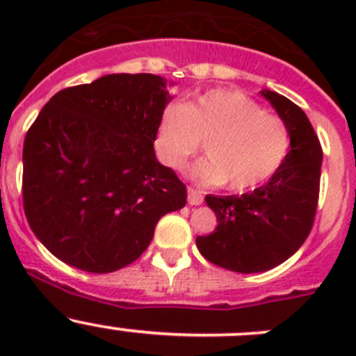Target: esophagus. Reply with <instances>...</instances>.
<instances>
[{"label": "esophagus", "mask_w": 356, "mask_h": 356, "mask_svg": "<svg viewBox=\"0 0 356 356\" xmlns=\"http://www.w3.org/2000/svg\"><path fill=\"white\" fill-rule=\"evenodd\" d=\"M188 203L189 204H201L203 203V191L196 188H188Z\"/></svg>", "instance_id": "obj_1"}]
</instances>
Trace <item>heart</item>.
<instances>
[{"label":"heart","instance_id":"b5f03b06","mask_svg":"<svg viewBox=\"0 0 356 356\" xmlns=\"http://www.w3.org/2000/svg\"><path fill=\"white\" fill-rule=\"evenodd\" d=\"M203 139L208 156L191 168L193 177L207 184L227 182L232 191H248L274 177L291 145L281 117L234 89H211L182 106L168 105L153 143L158 160L179 170Z\"/></svg>","mask_w":356,"mask_h":356}]
</instances>
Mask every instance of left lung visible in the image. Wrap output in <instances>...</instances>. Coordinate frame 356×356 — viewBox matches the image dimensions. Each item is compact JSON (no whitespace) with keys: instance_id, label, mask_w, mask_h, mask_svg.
<instances>
[{"instance_id":"1","label":"left lung","mask_w":356,"mask_h":356,"mask_svg":"<svg viewBox=\"0 0 356 356\" xmlns=\"http://www.w3.org/2000/svg\"><path fill=\"white\" fill-rule=\"evenodd\" d=\"M289 129V153L265 186L243 196H213L204 201L217 215L211 234L196 246L211 264L241 274L277 267L308 238L317 213L322 146L305 111L286 96L261 91Z\"/></svg>"}]
</instances>
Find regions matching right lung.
Listing matches in <instances>:
<instances>
[{
    "label": "right lung",
    "instance_id": "obj_1",
    "mask_svg": "<svg viewBox=\"0 0 356 356\" xmlns=\"http://www.w3.org/2000/svg\"><path fill=\"white\" fill-rule=\"evenodd\" d=\"M153 74H110L56 92L24 141V211L58 260L108 274L138 260L186 186L155 156L172 96Z\"/></svg>",
    "mask_w": 356,
    "mask_h": 356
}]
</instances>
